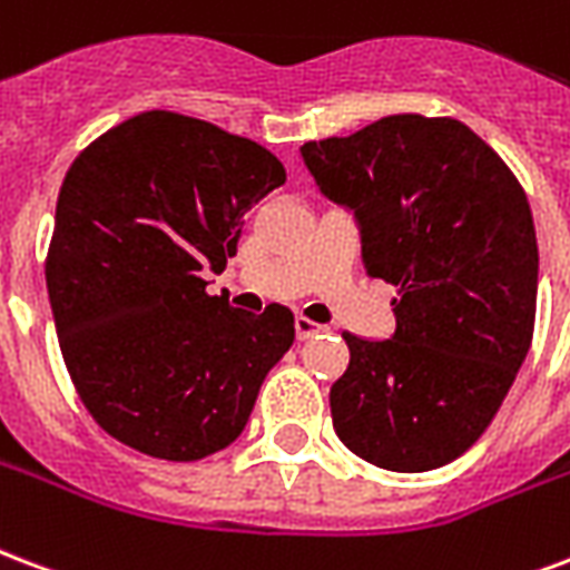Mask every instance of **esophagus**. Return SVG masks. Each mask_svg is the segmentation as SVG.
<instances>
[{
  "label": "esophagus",
  "mask_w": 570,
  "mask_h": 570,
  "mask_svg": "<svg viewBox=\"0 0 570 570\" xmlns=\"http://www.w3.org/2000/svg\"><path fill=\"white\" fill-rule=\"evenodd\" d=\"M314 334H320V325L314 320H307V316H295V337L298 341H311Z\"/></svg>",
  "instance_id": "obj_1"
}]
</instances>
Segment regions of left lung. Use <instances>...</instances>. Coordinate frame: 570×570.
<instances>
[{
	"label": "left lung",
	"mask_w": 570,
	"mask_h": 570,
	"mask_svg": "<svg viewBox=\"0 0 570 570\" xmlns=\"http://www.w3.org/2000/svg\"><path fill=\"white\" fill-rule=\"evenodd\" d=\"M302 158L325 197L355 212L367 275L397 286L391 341L343 332L350 367L328 394L334 430L373 466H445L497 419L535 332L527 190L449 116H385L304 142Z\"/></svg>",
	"instance_id": "1"
}]
</instances>
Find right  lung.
<instances>
[{
    "label": "right lung",
    "mask_w": 570,
    "mask_h": 570,
    "mask_svg": "<svg viewBox=\"0 0 570 570\" xmlns=\"http://www.w3.org/2000/svg\"><path fill=\"white\" fill-rule=\"evenodd\" d=\"M286 181L259 142L149 110L89 142L65 173L47 293L65 367L101 430L173 463L227 449L295 341L293 314L208 295L247 208Z\"/></svg>",
    "instance_id": "right-lung-1"
}]
</instances>
